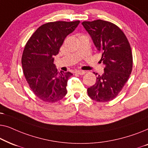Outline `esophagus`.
<instances>
[{"mask_svg": "<svg viewBox=\"0 0 148 148\" xmlns=\"http://www.w3.org/2000/svg\"><path fill=\"white\" fill-rule=\"evenodd\" d=\"M75 73H77L78 75H83L86 73V72H85L84 71H77Z\"/></svg>", "mask_w": 148, "mask_h": 148, "instance_id": "34e87169", "label": "esophagus"}]
</instances>
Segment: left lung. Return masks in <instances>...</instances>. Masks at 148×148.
<instances>
[{
    "mask_svg": "<svg viewBox=\"0 0 148 148\" xmlns=\"http://www.w3.org/2000/svg\"><path fill=\"white\" fill-rule=\"evenodd\" d=\"M82 25L102 52L100 60L105 65L104 73L97 76L96 84L88 88V96L96 102H108L116 98L131 73L130 44L122 30L110 22L98 19L84 21Z\"/></svg>",
    "mask_w": 148,
    "mask_h": 148,
    "instance_id": "8db88e82",
    "label": "left lung"
}]
</instances>
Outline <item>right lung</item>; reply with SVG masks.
Listing matches in <instances>:
<instances>
[{
    "label": "right lung",
    "mask_w": 148,
    "mask_h": 148,
    "mask_svg": "<svg viewBox=\"0 0 148 148\" xmlns=\"http://www.w3.org/2000/svg\"><path fill=\"white\" fill-rule=\"evenodd\" d=\"M79 21H54L38 28L28 40L21 58L22 68L28 84L40 100L56 102L66 94L70 72L58 73L54 64L60 46Z\"/></svg>",
    "instance_id": "right-lung-1"
}]
</instances>
